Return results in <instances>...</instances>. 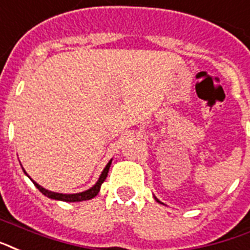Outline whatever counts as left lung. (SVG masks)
I'll use <instances>...</instances> for the list:
<instances>
[{"label":"left lung","instance_id":"obj_1","mask_svg":"<svg viewBox=\"0 0 250 250\" xmlns=\"http://www.w3.org/2000/svg\"><path fill=\"white\" fill-rule=\"evenodd\" d=\"M156 201H157V199H156ZM157 202H159V201H157Z\"/></svg>","mask_w":250,"mask_h":250}]
</instances>
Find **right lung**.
Instances as JSON below:
<instances>
[{"label":"right lung","mask_w":250,"mask_h":250,"mask_svg":"<svg viewBox=\"0 0 250 250\" xmlns=\"http://www.w3.org/2000/svg\"><path fill=\"white\" fill-rule=\"evenodd\" d=\"M110 165H111V161L106 165V167L102 171V174H101L100 180L98 182L93 186L91 188L86 190V191H83V193L79 194H60V193H53V191H49V190H45L44 188H42L41 185H38L36 182H34L36 188H39V191L42 194H44L45 197L51 198V199H56V201H64V202H81V201H87V199H91V198H94L97 194L100 193V188L101 185L104 184V181L106 180V177H107L108 169H110Z\"/></svg>","instance_id":"add662e5"}]
</instances>
